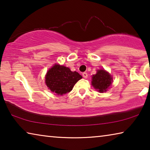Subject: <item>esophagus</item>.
<instances>
[{"label":"esophagus","instance_id":"obj_1","mask_svg":"<svg viewBox=\"0 0 150 150\" xmlns=\"http://www.w3.org/2000/svg\"><path fill=\"white\" fill-rule=\"evenodd\" d=\"M82 75H83V77H84V78H87V77H88V75H87V73H86V72H84V73H82Z\"/></svg>","mask_w":150,"mask_h":150}]
</instances>
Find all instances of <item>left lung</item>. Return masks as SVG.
Segmentation results:
<instances>
[{
	"label": "left lung",
	"mask_w": 150,
	"mask_h": 150,
	"mask_svg": "<svg viewBox=\"0 0 150 150\" xmlns=\"http://www.w3.org/2000/svg\"><path fill=\"white\" fill-rule=\"evenodd\" d=\"M92 78V85L100 93L106 91L112 82L110 75L103 69L98 70L96 74L93 75Z\"/></svg>",
	"instance_id": "1"
}]
</instances>
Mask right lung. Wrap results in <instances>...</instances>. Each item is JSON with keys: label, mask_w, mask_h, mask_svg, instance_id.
Wrapping results in <instances>:
<instances>
[{"label": "right lung", "mask_w": 150, "mask_h": 150, "mask_svg": "<svg viewBox=\"0 0 150 150\" xmlns=\"http://www.w3.org/2000/svg\"><path fill=\"white\" fill-rule=\"evenodd\" d=\"M82 79V76L69 68L55 65L48 71L45 76V83L51 91L58 95L69 93L75 83Z\"/></svg>", "instance_id": "add662e5"}]
</instances>
